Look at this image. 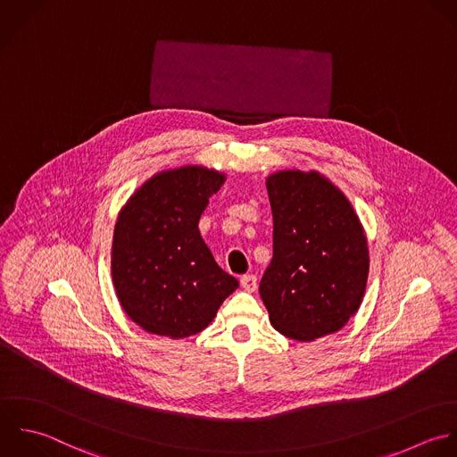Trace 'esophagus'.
Instances as JSON below:
<instances>
[{
	"instance_id": "34e87169",
	"label": "esophagus",
	"mask_w": 457,
	"mask_h": 457,
	"mask_svg": "<svg viewBox=\"0 0 457 457\" xmlns=\"http://www.w3.org/2000/svg\"><path fill=\"white\" fill-rule=\"evenodd\" d=\"M240 285H242V288H244V290H247V292H254V290H256V287H258V278H256V276H253V274H245V276H242V278H240Z\"/></svg>"
}]
</instances>
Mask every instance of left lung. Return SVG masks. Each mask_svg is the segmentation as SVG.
Here are the masks:
<instances>
[{
	"instance_id": "left-lung-1",
	"label": "left lung",
	"mask_w": 457,
	"mask_h": 457,
	"mask_svg": "<svg viewBox=\"0 0 457 457\" xmlns=\"http://www.w3.org/2000/svg\"><path fill=\"white\" fill-rule=\"evenodd\" d=\"M267 190L274 254L260 295L272 326L299 342L340 331L361 304L370 262L353 204L315 170H279Z\"/></svg>"
}]
</instances>
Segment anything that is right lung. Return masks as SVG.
Masks as SVG:
<instances>
[{
    "mask_svg": "<svg viewBox=\"0 0 457 457\" xmlns=\"http://www.w3.org/2000/svg\"><path fill=\"white\" fill-rule=\"evenodd\" d=\"M224 179L197 165L163 170L120 210L112 278L120 306L144 331L174 340L197 335L238 287L217 265L197 228Z\"/></svg>",
    "mask_w": 457,
    "mask_h": 457,
    "instance_id": "obj_1",
    "label": "right lung"
}]
</instances>
